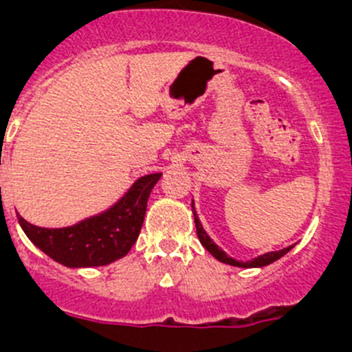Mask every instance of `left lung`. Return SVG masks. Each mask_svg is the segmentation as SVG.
Segmentation results:
<instances>
[{"mask_svg": "<svg viewBox=\"0 0 352 352\" xmlns=\"http://www.w3.org/2000/svg\"><path fill=\"white\" fill-rule=\"evenodd\" d=\"M192 214H194V223H196V230H197L199 242L202 243V247H204L206 250H208L209 254L212 255V257L218 258V261L223 262V264L235 265V267H245V269H250V267H264V265H269V264H272V262L278 261V258H281L283 255H286L287 252H289L291 248L294 247V245H289V247L283 248V250L267 252V254H262V255H258V257L252 258V261H247V262L235 261V258L230 257V255H226V252H223L221 248L218 247V245L212 242L211 236H209L208 233H206V230L202 228V223H201V219H199V216H197V212H196V208H194V201H192Z\"/></svg>", "mask_w": 352, "mask_h": 352, "instance_id": "obj_1", "label": "left lung"}]
</instances>
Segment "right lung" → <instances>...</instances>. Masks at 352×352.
Returning <instances> with one entry per match:
<instances>
[{
    "mask_svg": "<svg viewBox=\"0 0 352 352\" xmlns=\"http://www.w3.org/2000/svg\"><path fill=\"white\" fill-rule=\"evenodd\" d=\"M162 173L140 177L119 201L98 214L65 228H41L19 223L32 243L66 267H98L122 258L140 236L148 197Z\"/></svg>",
    "mask_w": 352,
    "mask_h": 352,
    "instance_id": "right-lung-1",
    "label": "right lung"
}]
</instances>
